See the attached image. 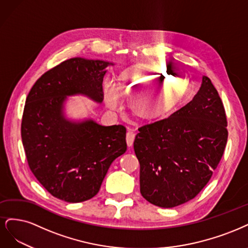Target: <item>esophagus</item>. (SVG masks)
<instances>
[{
    "mask_svg": "<svg viewBox=\"0 0 248 248\" xmlns=\"http://www.w3.org/2000/svg\"><path fill=\"white\" fill-rule=\"evenodd\" d=\"M135 136L136 134L133 131H127L126 133V143H127V146H132L134 140H135Z\"/></svg>",
    "mask_w": 248,
    "mask_h": 248,
    "instance_id": "34e87169",
    "label": "esophagus"
}]
</instances>
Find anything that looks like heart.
Wrapping results in <instances>:
<instances>
[{
    "label": "heart",
    "mask_w": 248,
    "mask_h": 248,
    "mask_svg": "<svg viewBox=\"0 0 248 248\" xmlns=\"http://www.w3.org/2000/svg\"><path fill=\"white\" fill-rule=\"evenodd\" d=\"M169 77L170 73L167 70L140 72L131 78H125L122 80L119 83V90L126 95L136 94L131 104V107L136 114L144 118H155L164 114L172 106L179 93L180 86L176 82L168 84L159 83L144 92L142 91L155 82L163 81L164 79ZM107 104L113 110L121 109L123 105L118 93L111 90L107 92Z\"/></svg>",
    "instance_id": "1"
}]
</instances>
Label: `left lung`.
<instances>
[{
    "label": "left lung",
    "mask_w": 248,
    "mask_h": 248,
    "mask_svg": "<svg viewBox=\"0 0 248 248\" xmlns=\"http://www.w3.org/2000/svg\"><path fill=\"white\" fill-rule=\"evenodd\" d=\"M227 125L222 101L204 76L193 101L170 116L140 126L134 150L140 163L142 197L163 208L194 199L220 162Z\"/></svg>",
    "instance_id": "8db88e82"
}]
</instances>
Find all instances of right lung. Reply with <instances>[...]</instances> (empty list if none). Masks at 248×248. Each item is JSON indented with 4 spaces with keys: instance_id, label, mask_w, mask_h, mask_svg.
I'll return each instance as SVG.
<instances>
[{
    "instance_id": "obj_1",
    "label": "right lung",
    "mask_w": 248,
    "mask_h": 248,
    "mask_svg": "<svg viewBox=\"0 0 248 248\" xmlns=\"http://www.w3.org/2000/svg\"><path fill=\"white\" fill-rule=\"evenodd\" d=\"M108 65L80 58L63 61L45 72L27 97L21 140L28 165L43 187L62 201L94 197L110 165L126 150L124 125L70 123L62 112L66 95L83 93L103 101Z\"/></svg>"
}]
</instances>
